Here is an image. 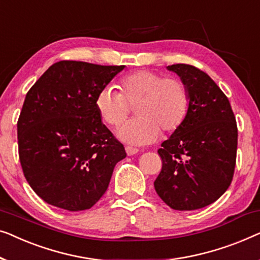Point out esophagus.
Here are the masks:
<instances>
[{
	"label": "esophagus",
	"mask_w": 260,
	"mask_h": 260,
	"mask_svg": "<svg viewBox=\"0 0 260 260\" xmlns=\"http://www.w3.org/2000/svg\"><path fill=\"white\" fill-rule=\"evenodd\" d=\"M125 149H126V153H127V154H128V155H134V154H137V153L139 152L138 148L132 147V146H126Z\"/></svg>",
	"instance_id": "obj_1"
}]
</instances>
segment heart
Listing matches in <instances>:
<instances>
[{
  "label": "heart",
  "instance_id": "b5f03b06",
  "mask_svg": "<svg viewBox=\"0 0 260 260\" xmlns=\"http://www.w3.org/2000/svg\"><path fill=\"white\" fill-rule=\"evenodd\" d=\"M120 90L106 86L95 96V109L101 121L118 127L127 119L131 106L137 105L138 118L118 131L121 140L132 145H147L165 133L177 131L185 121L189 109V90L180 78L153 71H138L123 76Z\"/></svg>",
  "mask_w": 260,
  "mask_h": 260
}]
</instances>
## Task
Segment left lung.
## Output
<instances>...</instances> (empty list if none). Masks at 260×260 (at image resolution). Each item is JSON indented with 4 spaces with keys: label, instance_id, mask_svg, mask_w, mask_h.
<instances>
[{
    "label": "left lung",
    "instance_id": "1",
    "mask_svg": "<svg viewBox=\"0 0 260 260\" xmlns=\"http://www.w3.org/2000/svg\"><path fill=\"white\" fill-rule=\"evenodd\" d=\"M189 90L185 121L161 144V171L154 181L162 202L178 211L214 203L235 174L238 128L229 99L206 73L191 64L167 67Z\"/></svg>",
    "mask_w": 260,
    "mask_h": 260
}]
</instances>
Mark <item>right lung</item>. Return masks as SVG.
Listing matches in <instances>:
<instances>
[{"instance_id": "obj_1", "label": "right lung", "mask_w": 260, "mask_h": 260, "mask_svg": "<svg viewBox=\"0 0 260 260\" xmlns=\"http://www.w3.org/2000/svg\"><path fill=\"white\" fill-rule=\"evenodd\" d=\"M123 68L58 61L28 90L17 120L19 158L25 180L47 204L88 210L107 191L126 152L94 101Z\"/></svg>"}]
</instances>
